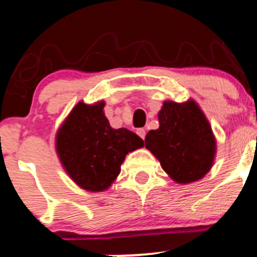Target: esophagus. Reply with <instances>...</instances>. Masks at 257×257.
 I'll return each instance as SVG.
<instances>
[{
  "label": "esophagus",
  "instance_id": "esophagus-1",
  "mask_svg": "<svg viewBox=\"0 0 257 257\" xmlns=\"http://www.w3.org/2000/svg\"><path fill=\"white\" fill-rule=\"evenodd\" d=\"M138 135L140 136V138L143 139V140H144L145 135H147V131H145V128H139V130H138Z\"/></svg>",
  "mask_w": 257,
  "mask_h": 257
}]
</instances>
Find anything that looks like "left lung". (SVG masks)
I'll return each mask as SVG.
<instances>
[{"label": "left lung", "instance_id": "obj_1", "mask_svg": "<svg viewBox=\"0 0 257 257\" xmlns=\"http://www.w3.org/2000/svg\"><path fill=\"white\" fill-rule=\"evenodd\" d=\"M159 128L145 138V148L155 155L172 180L191 183L210 171L215 139L208 119L194 102H164L158 114Z\"/></svg>", "mask_w": 257, "mask_h": 257}]
</instances>
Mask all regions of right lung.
<instances>
[{"label": "right lung", "mask_w": 257, "mask_h": 257, "mask_svg": "<svg viewBox=\"0 0 257 257\" xmlns=\"http://www.w3.org/2000/svg\"><path fill=\"white\" fill-rule=\"evenodd\" d=\"M103 108L104 102L77 103L56 138L66 172L88 191H104L119 175L126 154L144 147L143 139L133 131L112 128Z\"/></svg>", "instance_id": "add662e5"}]
</instances>
